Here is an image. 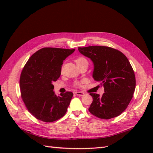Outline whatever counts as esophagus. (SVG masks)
Returning a JSON list of instances; mask_svg holds the SVG:
<instances>
[{
  "instance_id": "1",
  "label": "esophagus",
  "mask_w": 153,
  "mask_h": 153,
  "mask_svg": "<svg viewBox=\"0 0 153 153\" xmlns=\"http://www.w3.org/2000/svg\"><path fill=\"white\" fill-rule=\"evenodd\" d=\"M75 94L77 96H84L85 94L84 92H80V91H76V92H75Z\"/></svg>"
}]
</instances>
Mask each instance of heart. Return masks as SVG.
Here are the masks:
<instances>
[{
  "label": "heart",
  "mask_w": 153,
  "mask_h": 153,
  "mask_svg": "<svg viewBox=\"0 0 153 153\" xmlns=\"http://www.w3.org/2000/svg\"><path fill=\"white\" fill-rule=\"evenodd\" d=\"M87 62V60L84 57H78L76 59V62L77 64H80V63H82V62ZM84 82L82 81V82H79V81H76L75 83H74V85L76 86V87H80L82 85V82Z\"/></svg>",
  "instance_id": "1"
}]
</instances>
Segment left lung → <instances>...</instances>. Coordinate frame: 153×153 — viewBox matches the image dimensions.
Segmentation results:
<instances>
[{
  "label": "left lung",
  "mask_w": 153,
  "mask_h": 153,
  "mask_svg": "<svg viewBox=\"0 0 153 153\" xmlns=\"http://www.w3.org/2000/svg\"><path fill=\"white\" fill-rule=\"evenodd\" d=\"M79 52L94 63V79L103 85L102 96L90 93L89 111L96 117L110 119L126 109L133 98L136 80L128 58L120 51L105 46L78 47Z\"/></svg>",
  "instance_id": "8db88e82"
}]
</instances>
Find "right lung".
I'll return each instance as SVG.
<instances>
[{"instance_id": "add662e5", "label": "right lung", "mask_w": 153, "mask_h": 153, "mask_svg": "<svg viewBox=\"0 0 153 153\" xmlns=\"http://www.w3.org/2000/svg\"><path fill=\"white\" fill-rule=\"evenodd\" d=\"M75 50L41 48L32 55L23 68L20 78L22 99L37 119L52 123L66 113L73 93L67 91L59 96L55 95L52 82L61 76L63 61Z\"/></svg>"}]
</instances>
